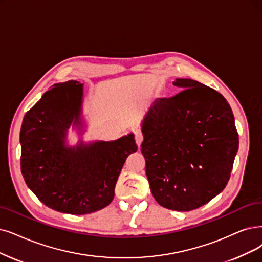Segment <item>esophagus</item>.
<instances>
[{
	"mask_svg": "<svg viewBox=\"0 0 262 262\" xmlns=\"http://www.w3.org/2000/svg\"><path fill=\"white\" fill-rule=\"evenodd\" d=\"M134 139H135V143H137V145L140 147L141 144H142V141H143V134L140 130L134 131Z\"/></svg>",
	"mask_w": 262,
	"mask_h": 262,
	"instance_id": "obj_1",
	"label": "esophagus"
}]
</instances>
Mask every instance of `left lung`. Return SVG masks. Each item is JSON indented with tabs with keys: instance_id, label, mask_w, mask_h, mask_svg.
Listing matches in <instances>:
<instances>
[{
	"instance_id": "8db88e82",
	"label": "left lung",
	"mask_w": 262,
	"mask_h": 262,
	"mask_svg": "<svg viewBox=\"0 0 262 262\" xmlns=\"http://www.w3.org/2000/svg\"><path fill=\"white\" fill-rule=\"evenodd\" d=\"M183 91L156 101L141 123V151L155 200L169 210H195L221 193L238 149L234 116L216 90L176 78Z\"/></svg>"
}]
</instances>
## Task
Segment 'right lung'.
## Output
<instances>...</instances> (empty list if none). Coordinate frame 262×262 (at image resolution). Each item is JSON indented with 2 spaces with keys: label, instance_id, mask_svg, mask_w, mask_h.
<instances>
[{
  "label": "right lung",
  "instance_id": "add662e5",
  "mask_svg": "<svg viewBox=\"0 0 262 262\" xmlns=\"http://www.w3.org/2000/svg\"><path fill=\"white\" fill-rule=\"evenodd\" d=\"M82 105L83 83H56L25 115L20 130L26 184L46 206L73 215L107 206L125 159L138 150L132 132L115 141H83ZM71 127L79 137L76 145L68 143Z\"/></svg>",
  "mask_w": 262,
  "mask_h": 262
}]
</instances>
